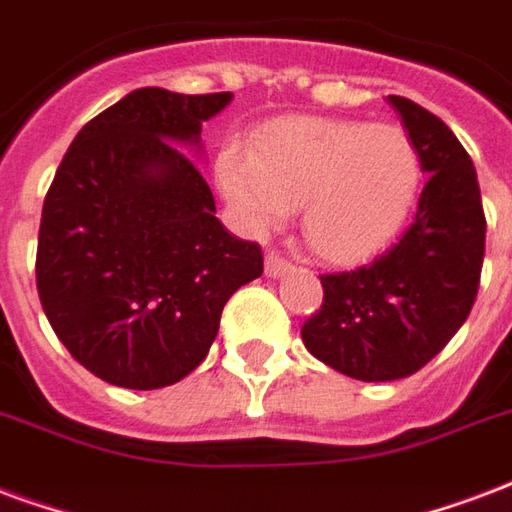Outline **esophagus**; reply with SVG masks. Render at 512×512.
Listing matches in <instances>:
<instances>
[{"instance_id":"34e87169","label":"esophagus","mask_w":512,"mask_h":512,"mask_svg":"<svg viewBox=\"0 0 512 512\" xmlns=\"http://www.w3.org/2000/svg\"><path fill=\"white\" fill-rule=\"evenodd\" d=\"M291 270V261L278 251H270L264 256V272L270 275V278H280V275H286Z\"/></svg>"}]
</instances>
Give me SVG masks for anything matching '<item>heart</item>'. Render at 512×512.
<instances>
[{"mask_svg":"<svg viewBox=\"0 0 512 512\" xmlns=\"http://www.w3.org/2000/svg\"><path fill=\"white\" fill-rule=\"evenodd\" d=\"M215 180L251 229H270L302 205L310 248L337 264L378 253L416 207L424 161L405 126L283 118L253 153L224 148Z\"/></svg>","mask_w":512,"mask_h":512,"instance_id":"heart-1","label":"heart"}]
</instances>
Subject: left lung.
Wrapping results in <instances>:
<instances>
[{
  "label": "left lung",
  "mask_w": 512,
  "mask_h": 512,
  "mask_svg": "<svg viewBox=\"0 0 512 512\" xmlns=\"http://www.w3.org/2000/svg\"><path fill=\"white\" fill-rule=\"evenodd\" d=\"M429 172L413 224L359 270L321 275L324 302L302 326L305 348L348 378L399 380L443 351L467 321L486 253V215L470 153L405 96H388Z\"/></svg>",
  "instance_id": "obj_1"
}]
</instances>
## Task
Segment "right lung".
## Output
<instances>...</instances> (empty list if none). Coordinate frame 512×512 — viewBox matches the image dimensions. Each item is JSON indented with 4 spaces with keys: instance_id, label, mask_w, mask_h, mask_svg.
I'll return each instance as SVG.
<instances>
[{
    "instance_id": "right-lung-1",
    "label": "right lung",
    "mask_w": 512,
    "mask_h": 512,
    "mask_svg": "<svg viewBox=\"0 0 512 512\" xmlns=\"http://www.w3.org/2000/svg\"><path fill=\"white\" fill-rule=\"evenodd\" d=\"M229 102L137 88L80 129L45 194L42 310L72 359L113 386L151 391L197 370L229 297L264 272L259 242L226 232L178 148Z\"/></svg>"
}]
</instances>
